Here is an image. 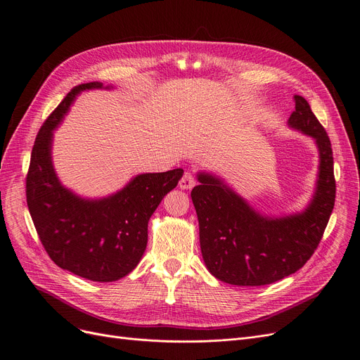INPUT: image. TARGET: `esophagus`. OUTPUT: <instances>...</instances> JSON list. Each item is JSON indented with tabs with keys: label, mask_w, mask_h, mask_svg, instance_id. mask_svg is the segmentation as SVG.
Segmentation results:
<instances>
[{
	"label": "esophagus",
	"mask_w": 360,
	"mask_h": 360,
	"mask_svg": "<svg viewBox=\"0 0 360 360\" xmlns=\"http://www.w3.org/2000/svg\"><path fill=\"white\" fill-rule=\"evenodd\" d=\"M196 184V180H195V176L192 174V173H184L183 174V177L180 179V181H179V186H180V188H183V190H188V188H192L193 186Z\"/></svg>",
	"instance_id": "esophagus-1"
}]
</instances>
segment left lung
Masks as SVG:
<instances>
[{
	"instance_id": "1",
	"label": "left lung",
	"mask_w": 360,
	"mask_h": 360,
	"mask_svg": "<svg viewBox=\"0 0 360 360\" xmlns=\"http://www.w3.org/2000/svg\"><path fill=\"white\" fill-rule=\"evenodd\" d=\"M293 100L289 124L312 136L320 150L319 181L305 212L263 218L221 180L203 173L190 195L205 264L225 283L263 286L298 271L319 247L333 212L335 179L330 138L308 101L301 96Z\"/></svg>"
}]
</instances>
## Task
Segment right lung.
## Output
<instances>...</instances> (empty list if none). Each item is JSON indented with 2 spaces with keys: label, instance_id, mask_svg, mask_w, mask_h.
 Wrapping results in <instances>:
<instances>
[{
  "label": "right lung",
  "instance_id": "right-lung-1",
  "mask_svg": "<svg viewBox=\"0 0 360 360\" xmlns=\"http://www.w3.org/2000/svg\"><path fill=\"white\" fill-rule=\"evenodd\" d=\"M100 87V82L74 87L41 124L26 176V199L39 240L56 266L93 282H113L139 263L148 221L183 170L141 174L101 200H84L63 188L51 161L52 129L79 91Z\"/></svg>",
  "mask_w": 360,
  "mask_h": 360
}]
</instances>
